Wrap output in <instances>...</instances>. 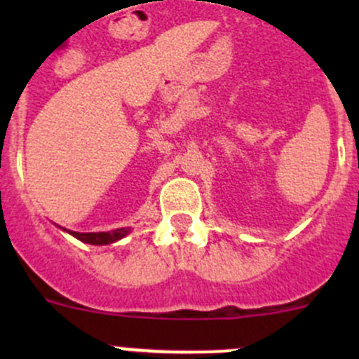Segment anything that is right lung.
<instances>
[{
    "label": "right lung",
    "mask_w": 359,
    "mask_h": 359,
    "mask_svg": "<svg viewBox=\"0 0 359 359\" xmlns=\"http://www.w3.org/2000/svg\"><path fill=\"white\" fill-rule=\"evenodd\" d=\"M74 238H78L79 241H85L90 245H109L114 241L121 240L123 236L130 233L128 227H121V229L107 231V233H74V231H69Z\"/></svg>",
    "instance_id": "add662e5"
}]
</instances>
